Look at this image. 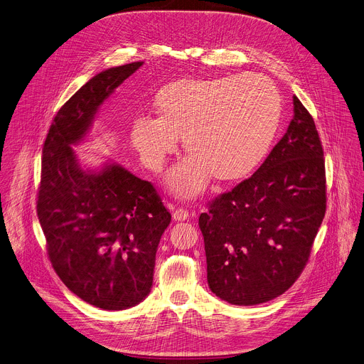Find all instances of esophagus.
<instances>
[{"mask_svg": "<svg viewBox=\"0 0 364 364\" xmlns=\"http://www.w3.org/2000/svg\"><path fill=\"white\" fill-rule=\"evenodd\" d=\"M172 218H173V220H176V222H183V220H188V219H189V212L185 210L183 208H178V209L173 210Z\"/></svg>", "mask_w": 364, "mask_h": 364, "instance_id": "esophagus-1", "label": "esophagus"}]
</instances>
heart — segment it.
Returning <instances> with one entry per match:
<instances>
[{"instance_id":"obj_1","label":"heart","mask_w":364,"mask_h":364,"mask_svg":"<svg viewBox=\"0 0 364 364\" xmlns=\"http://www.w3.org/2000/svg\"><path fill=\"white\" fill-rule=\"evenodd\" d=\"M155 117L131 124V144L154 172L178 149L189 154L168 175L169 189L182 198L200 193L210 181L233 182L250 175L264 159L282 118L274 84L259 74L210 80H179L162 87Z\"/></svg>"}]
</instances>
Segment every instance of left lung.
Masks as SVG:
<instances>
[{"mask_svg": "<svg viewBox=\"0 0 364 364\" xmlns=\"http://www.w3.org/2000/svg\"><path fill=\"white\" fill-rule=\"evenodd\" d=\"M293 112L260 168L199 216L209 289L232 304L284 293L303 272L326 213L321 142L297 97Z\"/></svg>", "mask_w": 364, "mask_h": 364, "instance_id": "1", "label": "left lung"}]
</instances>
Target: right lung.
Here are the masks:
<instances>
[{
    "instance_id": "add662e5",
    "label": "right lung",
    "mask_w": 364,
    "mask_h": 364,
    "mask_svg": "<svg viewBox=\"0 0 364 364\" xmlns=\"http://www.w3.org/2000/svg\"><path fill=\"white\" fill-rule=\"evenodd\" d=\"M142 61L105 70L57 112L44 148L37 213L54 270L84 301L124 310L151 291L158 245L171 223L151 182L118 164L84 169L73 145Z\"/></svg>"
}]
</instances>
